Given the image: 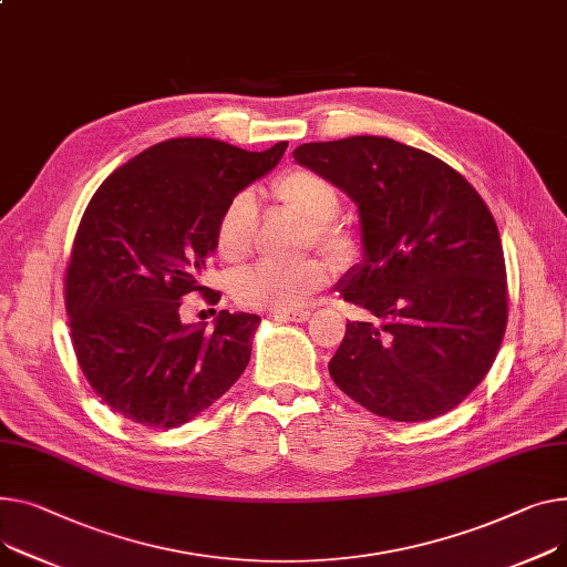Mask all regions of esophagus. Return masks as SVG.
<instances>
[{
  "label": "esophagus",
  "instance_id": "obj_1",
  "mask_svg": "<svg viewBox=\"0 0 567 567\" xmlns=\"http://www.w3.org/2000/svg\"><path fill=\"white\" fill-rule=\"evenodd\" d=\"M276 321H293V323H303L310 319L308 310H291V312H276L274 315Z\"/></svg>",
  "mask_w": 567,
  "mask_h": 567
}]
</instances>
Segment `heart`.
<instances>
[{
  "mask_svg": "<svg viewBox=\"0 0 567 567\" xmlns=\"http://www.w3.org/2000/svg\"><path fill=\"white\" fill-rule=\"evenodd\" d=\"M274 194L287 212L310 225V244L342 255L351 248V235L334 216L342 209L339 188L310 168H289L274 182ZM257 205L250 192L228 200L216 220V248L228 261L248 257L255 239ZM330 264L310 257L298 264H255L235 278V296L241 306L267 312H291L330 282Z\"/></svg>",
  "mask_w": 567,
  "mask_h": 567,
  "instance_id": "b5f03b06",
  "label": "heart"
}]
</instances>
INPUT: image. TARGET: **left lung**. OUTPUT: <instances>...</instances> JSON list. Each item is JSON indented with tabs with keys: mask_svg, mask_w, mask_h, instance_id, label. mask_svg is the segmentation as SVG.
Listing matches in <instances>:
<instances>
[{
	"mask_svg": "<svg viewBox=\"0 0 567 567\" xmlns=\"http://www.w3.org/2000/svg\"><path fill=\"white\" fill-rule=\"evenodd\" d=\"M300 166L360 212L362 264L337 285L369 315L328 362L344 394L379 417L426 422L465 401L493 367L508 321L497 223L442 159L383 136L303 143Z\"/></svg>",
	"mask_w": 567,
	"mask_h": 567,
	"instance_id": "left-lung-1",
	"label": "left lung"
}]
</instances>
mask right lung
<instances>
[{
    "instance_id": "right-lung-1",
    "label": "right lung",
    "mask_w": 567,
    "mask_h": 567,
    "mask_svg": "<svg viewBox=\"0 0 567 567\" xmlns=\"http://www.w3.org/2000/svg\"><path fill=\"white\" fill-rule=\"evenodd\" d=\"M285 150L287 141L248 153L216 138H168L113 171L91 198L65 269V312L89 385L125 420L182 426L248 367L259 317L220 310L207 332L179 321L182 298H220L200 285L216 220Z\"/></svg>"
}]
</instances>
